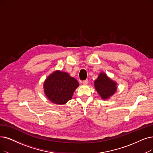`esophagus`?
I'll return each mask as SVG.
<instances>
[{
	"label": "esophagus",
	"mask_w": 153,
	"mask_h": 153,
	"mask_svg": "<svg viewBox=\"0 0 153 153\" xmlns=\"http://www.w3.org/2000/svg\"><path fill=\"white\" fill-rule=\"evenodd\" d=\"M82 83L84 85H87L88 83V80H85L82 81Z\"/></svg>",
	"instance_id": "obj_1"
}]
</instances>
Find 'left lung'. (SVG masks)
Segmentation results:
<instances>
[{"label": "left lung", "mask_w": 153, "mask_h": 153, "mask_svg": "<svg viewBox=\"0 0 153 153\" xmlns=\"http://www.w3.org/2000/svg\"><path fill=\"white\" fill-rule=\"evenodd\" d=\"M117 83L108 78L105 73H100L94 82L95 88L103 100H107L117 90Z\"/></svg>", "instance_id": "8db88e82"}]
</instances>
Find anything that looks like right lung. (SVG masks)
<instances>
[{"label":"right lung","instance_id":"add662e5","mask_svg":"<svg viewBox=\"0 0 153 153\" xmlns=\"http://www.w3.org/2000/svg\"><path fill=\"white\" fill-rule=\"evenodd\" d=\"M78 81L68 73L55 71L49 75L44 82V91L48 99L56 104L63 105L71 100Z\"/></svg>","mask_w":153,"mask_h":153}]
</instances>
